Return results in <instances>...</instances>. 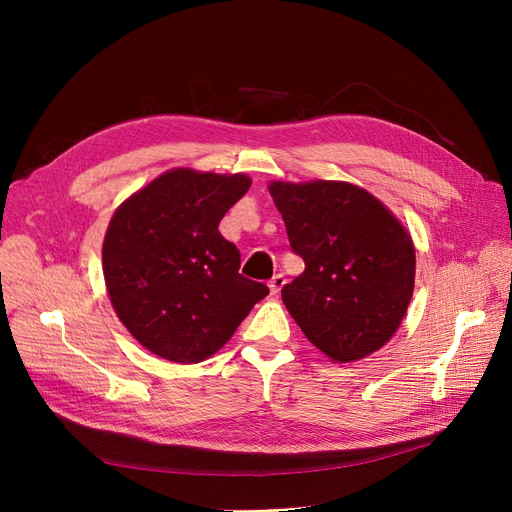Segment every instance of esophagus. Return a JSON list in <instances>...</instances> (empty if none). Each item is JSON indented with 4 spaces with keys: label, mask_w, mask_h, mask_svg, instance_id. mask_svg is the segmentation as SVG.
<instances>
[{
    "label": "esophagus",
    "mask_w": 512,
    "mask_h": 512,
    "mask_svg": "<svg viewBox=\"0 0 512 512\" xmlns=\"http://www.w3.org/2000/svg\"><path fill=\"white\" fill-rule=\"evenodd\" d=\"M285 285V275L283 273H277V275H273L271 277V281H269V289H271V294L275 296V294H279L281 291V287Z\"/></svg>",
    "instance_id": "1"
}]
</instances>
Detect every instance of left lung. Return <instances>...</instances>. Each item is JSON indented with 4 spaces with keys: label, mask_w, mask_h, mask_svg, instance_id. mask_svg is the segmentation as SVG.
I'll use <instances>...</instances> for the list:
<instances>
[{
    "label": "left lung",
    "mask_w": 512,
    "mask_h": 512,
    "mask_svg": "<svg viewBox=\"0 0 512 512\" xmlns=\"http://www.w3.org/2000/svg\"><path fill=\"white\" fill-rule=\"evenodd\" d=\"M291 251L306 263L281 300L334 362L385 346L413 296L415 247L389 208L348 182H271Z\"/></svg>",
    "instance_id": "1"
}]
</instances>
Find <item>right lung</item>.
Returning <instances> with one entry per match:
<instances>
[{"instance_id":"add662e5","label":"right lung","mask_w":512,"mask_h":512,"mask_svg":"<svg viewBox=\"0 0 512 512\" xmlns=\"http://www.w3.org/2000/svg\"><path fill=\"white\" fill-rule=\"evenodd\" d=\"M249 186L245 174L176 168L115 210L103 275L119 320L150 352L200 362L221 350L269 294L265 283L239 273V249L218 233Z\"/></svg>"}]
</instances>
